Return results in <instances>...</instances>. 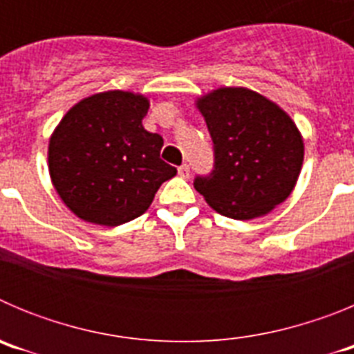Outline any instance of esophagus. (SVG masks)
<instances>
[{"label": "esophagus", "instance_id": "esophagus-1", "mask_svg": "<svg viewBox=\"0 0 354 354\" xmlns=\"http://www.w3.org/2000/svg\"><path fill=\"white\" fill-rule=\"evenodd\" d=\"M179 177H183V179H189V167H187V165L179 167Z\"/></svg>", "mask_w": 354, "mask_h": 354}]
</instances>
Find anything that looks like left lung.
Returning a JSON list of instances; mask_svg holds the SVG:
<instances>
[{"instance_id":"1","label":"left lung","mask_w":354,"mask_h":354,"mask_svg":"<svg viewBox=\"0 0 354 354\" xmlns=\"http://www.w3.org/2000/svg\"><path fill=\"white\" fill-rule=\"evenodd\" d=\"M214 143L211 177H196L205 202L232 220L270 214L289 198L303 167L305 145L292 118L277 102L245 86H220L196 97Z\"/></svg>"}]
</instances>
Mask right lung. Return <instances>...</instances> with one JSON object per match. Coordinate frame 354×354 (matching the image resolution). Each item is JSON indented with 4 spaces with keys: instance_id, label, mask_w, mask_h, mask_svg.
<instances>
[{
    "instance_id": "obj_1",
    "label": "right lung",
    "mask_w": 354,
    "mask_h": 354,
    "mask_svg": "<svg viewBox=\"0 0 354 354\" xmlns=\"http://www.w3.org/2000/svg\"><path fill=\"white\" fill-rule=\"evenodd\" d=\"M150 99L108 90L72 106L53 131L49 177L65 205L83 221L118 227L150 207L177 170L159 158L162 138L142 120Z\"/></svg>"
}]
</instances>
